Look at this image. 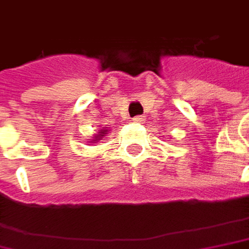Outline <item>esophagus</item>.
<instances>
[{"mask_svg":"<svg viewBox=\"0 0 249 249\" xmlns=\"http://www.w3.org/2000/svg\"><path fill=\"white\" fill-rule=\"evenodd\" d=\"M132 121H135V123H143V121H145V118H143L142 115H137V117H134V118H132Z\"/></svg>","mask_w":249,"mask_h":249,"instance_id":"34e87169","label":"esophagus"}]
</instances>
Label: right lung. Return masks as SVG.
I'll return each instance as SVG.
<instances>
[{
    "instance_id": "obj_1",
    "label": "right lung",
    "mask_w": 249,
    "mask_h": 249,
    "mask_svg": "<svg viewBox=\"0 0 249 249\" xmlns=\"http://www.w3.org/2000/svg\"><path fill=\"white\" fill-rule=\"evenodd\" d=\"M108 134V129H106V128H101L100 131H98V134L97 135H94V139L93 141H90L91 143H94V142H98L100 141V138H103L104 135H107Z\"/></svg>"
}]
</instances>
